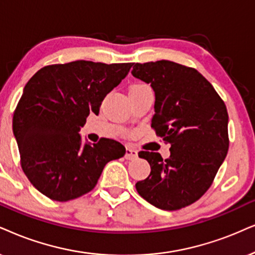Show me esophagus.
Returning a JSON list of instances; mask_svg holds the SVG:
<instances>
[{
  "label": "esophagus",
  "instance_id": "obj_1",
  "mask_svg": "<svg viewBox=\"0 0 255 255\" xmlns=\"http://www.w3.org/2000/svg\"><path fill=\"white\" fill-rule=\"evenodd\" d=\"M136 156H137L136 149H134V148H131L129 146L126 148V155H125L126 159H127V160H133Z\"/></svg>",
  "mask_w": 255,
  "mask_h": 255
}]
</instances>
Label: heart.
<instances>
[{
  "mask_svg": "<svg viewBox=\"0 0 255 255\" xmlns=\"http://www.w3.org/2000/svg\"><path fill=\"white\" fill-rule=\"evenodd\" d=\"M144 87H148L147 85H144V83H135V85H133L130 87V89H138V88H144Z\"/></svg>",
  "mask_w": 255,
  "mask_h": 255,
  "instance_id": "b5f03b06",
  "label": "heart"
}]
</instances>
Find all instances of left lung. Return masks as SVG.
Segmentation results:
<instances>
[{
    "label": "left lung",
    "mask_w": 255,
    "mask_h": 255,
    "mask_svg": "<svg viewBox=\"0 0 255 255\" xmlns=\"http://www.w3.org/2000/svg\"><path fill=\"white\" fill-rule=\"evenodd\" d=\"M133 76L150 83L155 93L151 128L170 143V156L141 150L150 165L136 191L165 211L192 205L207 192L227 155L228 114L225 102L198 70L161 60L135 63Z\"/></svg>",
    "instance_id": "8db88e82"
}]
</instances>
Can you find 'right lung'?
I'll list each match as a JSON object with an SVG mask.
<instances>
[{
	"label": "right lung",
	"instance_id": "right-lung-1",
	"mask_svg": "<svg viewBox=\"0 0 255 255\" xmlns=\"http://www.w3.org/2000/svg\"><path fill=\"white\" fill-rule=\"evenodd\" d=\"M133 63L79 60L41 68L27 82L12 117L22 169L42 194L69 201L92 191L126 148L112 138L82 144L79 131L127 76Z\"/></svg>",
	"mask_w": 255,
	"mask_h": 255
}]
</instances>
